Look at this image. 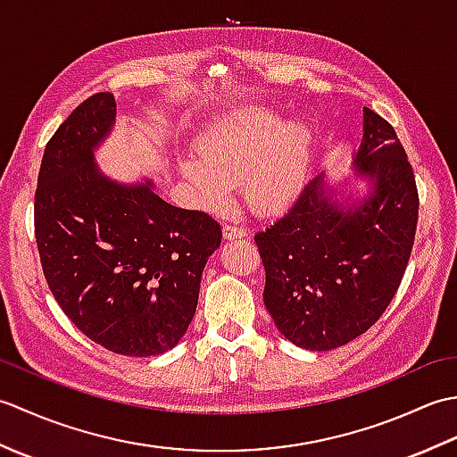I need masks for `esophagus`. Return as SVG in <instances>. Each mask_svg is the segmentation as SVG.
<instances>
[{
  "instance_id": "esophagus-1",
  "label": "esophagus",
  "mask_w": 457,
  "mask_h": 457,
  "mask_svg": "<svg viewBox=\"0 0 457 457\" xmlns=\"http://www.w3.org/2000/svg\"><path fill=\"white\" fill-rule=\"evenodd\" d=\"M247 236V231L239 226H234V223H228V226H223V239H244Z\"/></svg>"
}]
</instances>
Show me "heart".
I'll return each instance as SVG.
<instances>
[{"mask_svg": "<svg viewBox=\"0 0 457 457\" xmlns=\"http://www.w3.org/2000/svg\"><path fill=\"white\" fill-rule=\"evenodd\" d=\"M314 137L304 121H285L267 105L237 110L202 135L198 159L179 162L182 179L208 210L226 206L229 184L261 213H278L303 192Z\"/></svg>", "mask_w": 457, "mask_h": 457, "instance_id": "heart-1", "label": "heart"}]
</instances>
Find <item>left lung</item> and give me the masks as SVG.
Returning a JSON list of instances; mask_svg holds the SVG:
<instances>
[{
	"mask_svg": "<svg viewBox=\"0 0 457 457\" xmlns=\"http://www.w3.org/2000/svg\"><path fill=\"white\" fill-rule=\"evenodd\" d=\"M366 182L363 197L341 194ZM419 190L389 121L363 108L352 177L310 180L273 226L255 234L265 265L263 303L288 342L310 352L345 345L389 306L409 263Z\"/></svg>",
	"mask_w": 457,
	"mask_h": 457,
	"instance_id": "obj_1",
	"label": "left lung"
}]
</instances>
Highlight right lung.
I'll return each instance as SVG.
<instances>
[{"mask_svg": "<svg viewBox=\"0 0 457 457\" xmlns=\"http://www.w3.org/2000/svg\"><path fill=\"white\" fill-rule=\"evenodd\" d=\"M115 113L113 94H94L46 143L37 247L48 288L82 334L120 355H161L187 334L221 228L164 202L147 179L128 184L98 169Z\"/></svg>", "mask_w": 457, "mask_h": 457, "instance_id": "obj_1", "label": "right lung"}]
</instances>
